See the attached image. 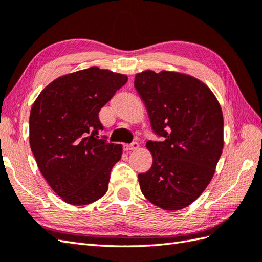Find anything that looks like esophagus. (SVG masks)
Segmentation results:
<instances>
[{"label": "esophagus", "mask_w": 262, "mask_h": 262, "mask_svg": "<svg viewBox=\"0 0 262 262\" xmlns=\"http://www.w3.org/2000/svg\"><path fill=\"white\" fill-rule=\"evenodd\" d=\"M138 147H140V145H138L137 142H133L130 144H125L124 145V149L125 151H134V149H137Z\"/></svg>", "instance_id": "1"}]
</instances>
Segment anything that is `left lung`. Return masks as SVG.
<instances>
[{"instance_id": "8db88e82", "label": "left lung", "mask_w": 262, "mask_h": 262, "mask_svg": "<svg viewBox=\"0 0 262 262\" xmlns=\"http://www.w3.org/2000/svg\"><path fill=\"white\" fill-rule=\"evenodd\" d=\"M134 85L162 137L146 143L153 163L138 174L141 190L162 209L185 208L207 187L223 151L221 105L203 82L176 72H142Z\"/></svg>"}]
</instances>
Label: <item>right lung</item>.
Segmentation results:
<instances>
[{"label": "right lung", "instance_id": "obj_1", "mask_svg": "<svg viewBox=\"0 0 262 262\" xmlns=\"http://www.w3.org/2000/svg\"><path fill=\"white\" fill-rule=\"evenodd\" d=\"M127 80L108 70H82L53 81L33 103L31 151L41 174L64 202L88 205L107 192L121 145L98 136L103 129L99 111Z\"/></svg>", "mask_w": 262, "mask_h": 262}]
</instances>
